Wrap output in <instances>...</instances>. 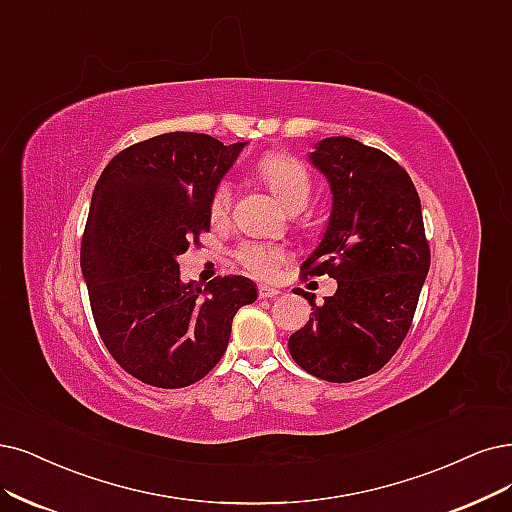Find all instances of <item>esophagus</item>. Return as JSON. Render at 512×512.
Instances as JSON below:
<instances>
[{
  "label": "esophagus",
  "instance_id": "esophagus-1",
  "mask_svg": "<svg viewBox=\"0 0 512 512\" xmlns=\"http://www.w3.org/2000/svg\"><path fill=\"white\" fill-rule=\"evenodd\" d=\"M278 293H280V291L274 289V287H270V285H259V297H261V299H274Z\"/></svg>",
  "mask_w": 512,
  "mask_h": 512
}]
</instances>
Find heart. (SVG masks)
Masks as SVG:
<instances>
[{"label":"heart","mask_w":512,"mask_h":512,"mask_svg":"<svg viewBox=\"0 0 512 512\" xmlns=\"http://www.w3.org/2000/svg\"><path fill=\"white\" fill-rule=\"evenodd\" d=\"M257 175L266 183L272 194L282 202L287 211H304L312 194V179L306 166L289 154H266L257 162ZM234 187L230 181H219L208 200V215L215 223L227 219L232 211ZM240 266L255 276L268 278L285 259V251L280 246L266 242H242L234 251Z\"/></svg>","instance_id":"1"}]
</instances>
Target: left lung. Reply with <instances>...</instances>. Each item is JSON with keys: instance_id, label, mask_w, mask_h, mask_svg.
I'll return each instance as SVG.
<instances>
[{"instance_id": "left-lung-1", "label": "left lung", "mask_w": 512, "mask_h": 512, "mask_svg": "<svg viewBox=\"0 0 512 512\" xmlns=\"http://www.w3.org/2000/svg\"><path fill=\"white\" fill-rule=\"evenodd\" d=\"M310 162L331 185L333 208L306 276L329 274L337 291L312 306L289 337L293 361L320 380L346 384L380 371L399 350L430 268L422 204L407 170L350 137L318 141Z\"/></svg>"}]
</instances>
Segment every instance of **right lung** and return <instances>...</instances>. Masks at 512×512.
Masks as SVG:
<instances>
[{
	"label": "right lung",
	"instance_id": "obj_1",
	"mask_svg": "<svg viewBox=\"0 0 512 512\" xmlns=\"http://www.w3.org/2000/svg\"><path fill=\"white\" fill-rule=\"evenodd\" d=\"M244 145L166 132L113 156L94 187L80 251L90 308L109 354L143 384L202 380L257 299L244 276L183 285L177 263L211 230L208 200Z\"/></svg>",
	"mask_w": 512,
	"mask_h": 512
}]
</instances>
